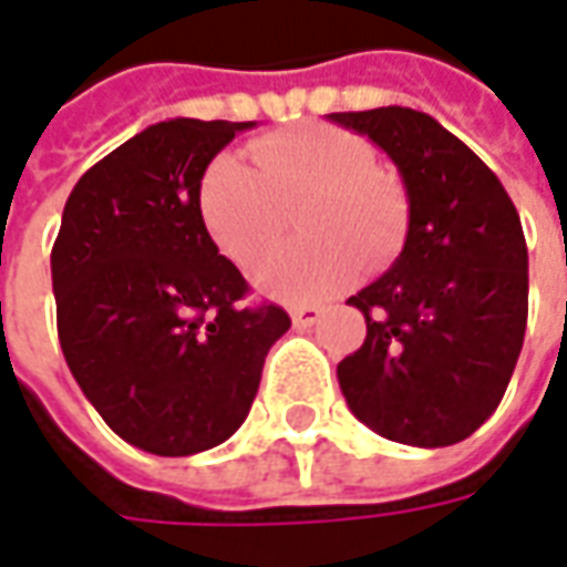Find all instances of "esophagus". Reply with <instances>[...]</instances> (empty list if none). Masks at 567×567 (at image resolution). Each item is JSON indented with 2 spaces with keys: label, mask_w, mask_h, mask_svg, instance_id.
Returning a JSON list of instances; mask_svg holds the SVG:
<instances>
[{
  "label": "esophagus",
  "mask_w": 567,
  "mask_h": 567,
  "mask_svg": "<svg viewBox=\"0 0 567 567\" xmlns=\"http://www.w3.org/2000/svg\"><path fill=\"white\" fill-rule=\"evenodd\" d=\"M321 316H324V309L321 307H295L291 309V321H295V328L300 331H307L312 324H319Z\"/></svg>",
  "instance_id": "obj_1"
}]
</instances>
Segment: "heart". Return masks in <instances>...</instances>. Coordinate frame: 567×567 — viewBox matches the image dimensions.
<instances>
[{
  "label": "heart",
  "instance_id": "heart-1",
  "mask_svg": "<svg viewBox=\"0 0 567 567\" xmlns=\"http://www.w3.org/2000/svg\"><path fill=\"white\" fill-rule=\"evenodd\" d=\"M251 161L218 154L199 178V215L221 255L246 267L278 238L284 206L310 203L298 219L309 244L258 260L260 295L312 303L352 282L358 260L380 267L406 234V197L377 169L364 136L331 124H303L251 142Z\"/></svg>",
  "mask_w": 567,
  "mask_h": 567
}]
</instances>
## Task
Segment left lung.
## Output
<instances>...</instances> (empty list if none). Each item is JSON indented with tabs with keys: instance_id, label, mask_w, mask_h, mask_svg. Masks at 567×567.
Returning <instances> with one entry per match:
<instances>
[{
	"instance_id": "8db88e82",
	"label": "left lung",
	"mask_w": 567,
	"mask_h": 567,
	"mask_svg": "<svg viewBox=\"0 0 567 567\" xmlns=\"http://www.w3.org/2000/svg\"><path fill=\"white\" fill-rule=\"evenodd\" d=\"M398 166L401 255L349 297L368 337L337 364L349 410L380 437L437 450L471 437L507 392L528 319V248L498 175L416 109L333 112Z\"/></svg>"
}]
</instances>
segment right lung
Listing matches in <instances>:
<instances>
[{
	"mask_svg": "<svg viewBox=\"0 0 567 567\" xmlns=\"http://www.w3.org/2000/svg\"><path fill=\"white\" fill-rule=\"evenodd\" d=\"M255 121L151 124L72 187L51 251L56 333L72 377L117 437L151 455L212 450L243 425L270 346L291 328L199 215L212 157Z\"/></svg>",
	"mask_w": 567,
	"mask_h": 567,
	"instance_id": "obj_1",
	"label": "right lung"
}]
</instances>
